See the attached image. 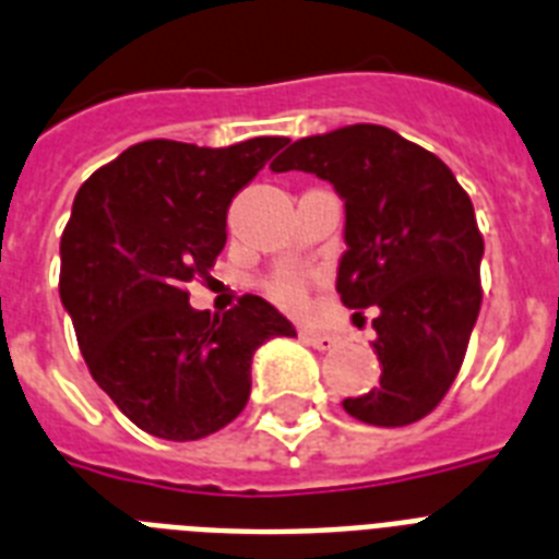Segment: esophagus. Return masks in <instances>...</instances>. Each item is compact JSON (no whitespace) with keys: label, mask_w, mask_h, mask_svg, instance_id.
<instances>
[{"label":"esophagus","mask_w":559,"mask_h":559,"mask_svg":"<svg viewBox=\"0 0 559 559\" xmlns=\"http://www.w3.org/2000/svg\"><path fill=\"white\" fill-rule=\"evenodd\" d=\"M301 338L310 344V347H316V350H330V347H335V342H338L335 335L319 333V330H301Z\"/></svg>","instance_id":"34e87169"}]
</instances>
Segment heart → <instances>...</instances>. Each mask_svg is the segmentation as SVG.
Here are the masks:
<instances>
[{
  "label": "heart",
  "instance_id": "obj_1",
  "mask_svg": "<svg viewBox=\"0 0 559 559\" xmlns=\"http://www.w3.org/2000/svg\"><path fill=\"white\" fill-rule=\"evenodd\" d=\"M270 295L284 307V310H301L304 301H307V289H304V281L295 278V275H284L270 287Z\"/></svg>",
  "mask_w": 559,
  "mask_h": 559
}]
</instances>
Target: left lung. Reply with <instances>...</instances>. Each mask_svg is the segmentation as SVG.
<instances>
[{
    "label": "left lung",
    "instance_id": "left-lung-1",
    "mask_svg": "<svg viewBox=\"0 0 559 559\" xmlns=\"http://www.w3.org/2000/svg\"><path fill=\"white\" fill-rule=\"evenodd\" d=\"M272 171H310L344 201L335 289L376 307L379 388L344 399L353 419L402 428L442 402L468 350L483 289L474 203L428 148L384 126H344L289 143Z\"/></svg>",
    "mask_w": 559,
    "mask_h": 559
}]
</instances>
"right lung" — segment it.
Wrapping results in <instances>:
<instances>
[{"mask_svg":"<svg viewBox=\"0 0 559 559\" xmlns=\"http://www.w3.org/2000/svg\"><path fill=\"white\" fill-rule=\"evenodd\" d=\"M284 143L146 140L76 192L59 243V298L94 382L152 437L192 442L229 425L247 407L258 347L295 335L258 295L212 316L186 293L224 249L233 198Z\"/></svg>","mask_w":559,"mask_h":559,"instance_id":"obj_1","label":"right lung"}]
</instances>
